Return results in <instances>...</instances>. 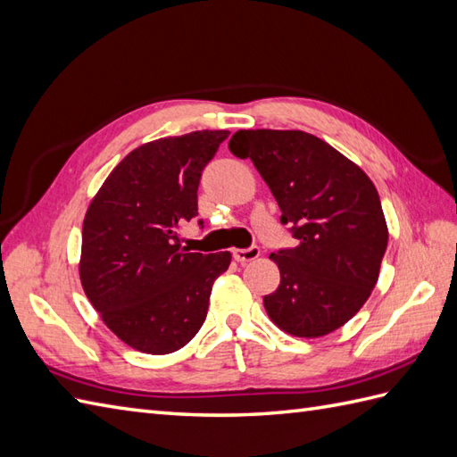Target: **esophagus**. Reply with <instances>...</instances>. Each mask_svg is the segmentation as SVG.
Wrapping results in <instances>:
<instances>
[{
	"mask_svg": "<svg viewBox=\"0 0 457 457\" xmlns=\"http://www.w3.org/2000/svg\"><path fill=\"white\" fill-rule=\"evenodd\" d=\"M259 254H261V249L257 245H251L247 249H236V251H233V259H236L241 264H245V262H251V261L257 259Z\"/></svg>",
	"mask_w": 457,
	"mask_h": 457,
	"instance_id": "34e87169",
	"label": "esophagus"
}]
</instances>
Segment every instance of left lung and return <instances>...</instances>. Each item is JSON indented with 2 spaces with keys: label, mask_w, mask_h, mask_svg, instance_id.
<instances>
[{
  "label": "left lung",
  "mask_w": 457,
  "mask_h": 457,
  "mask_svg": "<svg viewBox=\"0 0 457 457\" xmlns=\"http://www.w3.org/2000/svg\"><path fill=\"white\" fill-rule=\"evenodd\" d=\"M229 152L249 157L280 206L295 247L270 254L280 284L262 302L294 337L343 327L370 298L387 249L379 195L368 175L320 137L300 130H239Z\"/></svg>",
  "instance_id": "1"
}]
</instances>
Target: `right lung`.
Returning a JSON list of instances; mask_svg holds the SVG:
<instances>
[{"instance_id": "add662e5", "label": "right lung", "mask_w": 457, "mask_h": 457, "mask_svg": "<svg viewBox=\"0 0 457 457\" xmlns=\"http://www.w3.org/2000/svg\"><path fill=\"white\" fill-rule=\"evenodd\" d=\"M228 130L136 147L85 214L79 277L111 331L147 354L183 348L203 327L212 284L231 254L188 253L179 228L198 216V185ZM203 224V220H200Z\"/></svg>"}]
</instances>
